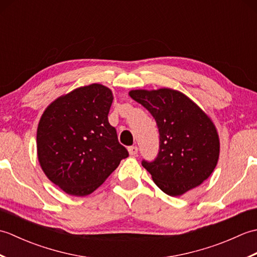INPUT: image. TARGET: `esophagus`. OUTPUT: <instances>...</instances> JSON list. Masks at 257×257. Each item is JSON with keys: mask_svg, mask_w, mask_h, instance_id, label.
<instances>
[{"mask_svg": "<svg viewBox=\"0 0 257 257\" xmlns=\"http://www.w3.org/2000/svg\"><path fill=\"white\" fill-rule=\"evenodd\" d=\"M128 151H129V155H130V156H136V155L138 154V147H137V146L129 147Z\"/></svg>", "mask_w": 257, "mask_h": 257, "instance_id": "obj_1", "label": "esophagus"}]
</instances>
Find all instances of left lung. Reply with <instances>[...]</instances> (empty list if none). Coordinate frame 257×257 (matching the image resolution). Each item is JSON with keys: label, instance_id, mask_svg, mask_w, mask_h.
<instances>
[{"label": "left lung", "instance_id": "8db88e82", "mask_svg": "<svg viewBox=\"0 0 257 257\" xmlns=\"http://www.w3.org/2000/svg\"><path fill=\"white\" fill-rule=\"evenodd\" d=\"M129 96L152 114L159 129L157 158L141 162L158 187L179 196L209 178L220 155L219 135L210 117L170 88L132 90Z\"/></svg>", "mask_w": 257, "mask_h": 257}]
</instances>
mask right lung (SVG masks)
Segmentation results:
<instances>
[{
    "mask_svg": "<svg viewBox=\"0 0 257 257\" xmlns=\"http://www.w3.org/2000/svg\"><path fill=\"white\" fill-rule=\"evenodd\" d=\"M112 92L91 84L57 98L37 127V157L46 177L70 195L100 187L129 156L108 121Z\"/></svg>",
    "mask_w": 257,
    "mask_h": 257,
    "instance_id": "obj_1",
    "label": "right lung"
}]
</instances>
